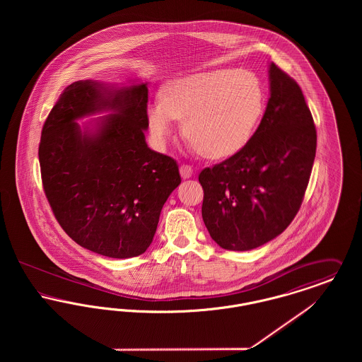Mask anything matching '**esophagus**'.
<instances>
[{
	"instance_id": "1",
	"label": "esophagus",
	"mask_w": 362,
	"mask_h": 362,
	"mask_svg": "<svg viewBox=\"0 0 362 362\" xmlns=\"http://www.w3.org/2000/svg\"><path fill=\"white\" fill-rule=\"evenodd\" d=\"M179 171H180V176H182L183 179H189V177L192 176V167H189V165H187V164H183V165H180Z\"/></svg>"
}]
</instances>
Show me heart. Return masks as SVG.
<instances>
[{"instance_id": "heart-1", "label": "heart", "mask_w": 362, "mask_h": 362, "mask_svg": "<svg viewBox=\"0 0 362 362\" xmlns=\"http://www.w3.org/2000/svg\"><path fill=\"white\" fill-rule=\"evenodd\" d=\"M264 110L258 76L245 69H216L173 78L160 90V102L146 108L156 142L167 144L176 121H183L189 146L207 158H226L254 136Z\"/></svg>"}]
</instances>
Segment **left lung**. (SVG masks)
<instances>
[{"instance_id": "8db88e82", "label": "left lung", "mask_w": 362, "mask_h": 362, "mask_svg": "<svg viewBox=\"0 0 362 362\" xmlns=\"http://www.w3.org/2000/svg\"><path fill=\"white\" fill-rule=\"evenodd\" d=\"M270 98L250 142L199 173L202 218L229 251L273 240L296 217L316 155V129L301 88L270 64Z\"/></svg>"}]
</instances>
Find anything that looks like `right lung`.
I'll use <instances>...</instances> for the list:
<instances>
[{
  "label": "right lung",
  "instance_id": "add662e5",
  "mask_svg": "<svg viewBox=\"0 0 362 362\" xmlns=\"http://www.w3.org/2000/svg\"><path fill=\"white\" fill-rule=\"evenodd\" d=\"M148 86L123 88L81 80L65 88L43 124L42 183L68 236L108 258L144 254L161 209L180 185L170 156L148 148ZM111 110L92 129L75 122Z\"/></svg>",
  "mask_w": 362,
  "mask_h": 362
}]
</instances>
